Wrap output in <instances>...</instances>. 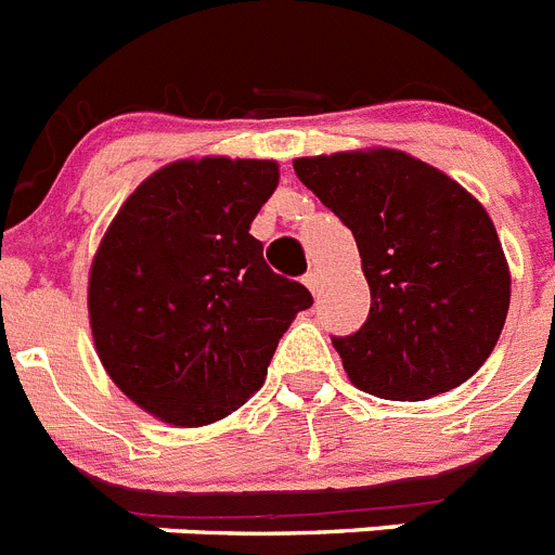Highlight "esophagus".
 Returning a JSON list of instances; mask_svg holds the SVG:
<instances>
[{
  "label": "esophagus",
  "instance_id": "obj_1",
  "mask_svg": "<svg viewBox=\"0 0 555 555\" xmlns=\"http://www.w3.org/2000/svg\"><path fill=\"white\" fill-rule=\"evenodd\" d=\"M307 287H310V293H319V285H321V276H319V270H307L305 279H301Z\"/></svg>",
  "mask_w": 555,
  "mask_h": 555
}]
</instances>
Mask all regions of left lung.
<instances>
[{
	"label": "left lung",
	"instance_id": "8db88e82",
	"mask_svg": "<svg viewBox=\"0 0 555 555\" xmlns=\"http://www.w3.org/2000/svg\"><path fill=\"white\" fill-rule=\"evenodd\" d=\"M301 183L352 231L370 315L333 338L349 380L423 400L468 380L493 352L511 273L491 217L443 171L395 149L299 157Z\"/></svg>",
	"mask_w": 555,
	"mask_h": 555
}]
</instances>
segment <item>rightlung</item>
Here are the masks:
<instances>
[{
	"instance_id": "obj_1",
	"label": "right lung",
	"mask_w": 555,
	"mask_h": 555,
	"mask_svg": "<svg viewBox=\"0 0 555 555\" xmlns=\"http://www.w3.org/2000/svg\"><path fill=\"white\" fill-rule=\"evenodd\" d=\"M276 183L273 160L169 163L129 194L92 259L98 358L120 392L171 426L240 409L313 305L248 234Z\"/></svg>"
}]
</instances>
